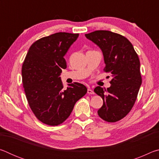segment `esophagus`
Wrapping results in <instances>:
<instances>
[{"mask_svg":"<svg viewBox=\"0 0 159 159\" xmlns=\"http://www.w3.org/2000/svg\"><path fill=\"white\" fill-rule=\"evenodd\" d=\"M88 93L93 95V94H94V91L93 90H91L90 88H88Z\"/></svg>","mask_w":159,"mask_h":159,"instance_id":"34e87169","label":"esophagus"}]
</instances>
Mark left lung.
<instances>
[{
	"label": "left lung",
	"mask_w": 159,
	"mask_h": 159,
	"mask_svg": "<svg viewBox=\"0 0 159 159\" xmlns=\"http://www.w3.org/2000/svg\"><path fill=\"white\" fill-rule=\"evenodd\" d=\"M100 48L105 64L104 71L111 75V86H98L95 93L103 99L99 116L107 122L122 119L133 108L142 84L140 62L131 43L121 35L99 30L85 34Z\"/></svg>",
	"instance_id": "obj_1"
}]
</instances>
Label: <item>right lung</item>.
<instances>
[{"mask_svg": "<svg viewBox=\"0 0 159 159\" xmlns=\"http://www.w3.org/2000/svg\"><path fill=\"white\" fill-rule=\"evenodd\" d=\"M79 34L59 32L38 40L29 49L21 69L29 107L36 118L49 125H58L68 118L76 102L87 93L79 83L64 89L60 75L66 68L64 56Z\"/></svg>", "mask_w": 159, "mask_h": 159, "instance_id": "1", "label": "right lung"}]
</instances>
